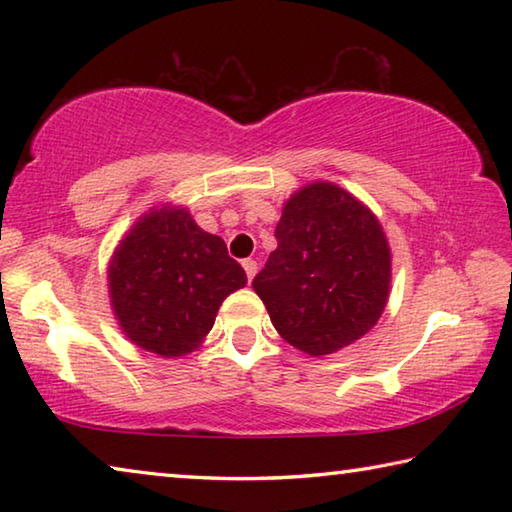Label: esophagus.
Segmentation results:
<instances>
[{
	"instance_id": "esophagus-1",
	"label": "esophagus",
	"mask_w": 512,
	"mask_h": 512,
	"mask_svg": "<svg viewBox=\"0 0 512 512\" xmlns=\"http://www.w3.org/2000/svg\"><path fill=\"white\" fill-rule=\"evenodd\" d=\"M244 271L248 275V280H253L255 273H257V262H255V259H244Z\"/></svg>"
}]
</instances>
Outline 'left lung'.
Here are the masks:
<instances>
[{
	"mask_svg": "<svg viewBox=\"0 0 512 512\" xmlns=\"http://www.w3.org/2000/svg\"><path fill=\"white\" fill-rule=\"evenodd\" d=\"M253 289L280 336L320 357L361 339L391 287V248L366 205L332 183L300 189L275 228Z\"/></svg>",
	"mask_w": 512,
	"mask_h": 512,
	"instance_id": "8db88e82",
	"label": "left lung"
}]
</instances>
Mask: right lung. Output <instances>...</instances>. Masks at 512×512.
I'll use <instances>...</instances> for the list:
<instances>
[{
	"label": "right lung",
	"instance_id": "1",
	"mask_svg": "<svg viewBox=\"0 0 512 512\" xmlns=\"http://www.w3.org/2000/svg\"><path fill=\"white\" fill-rule=\"evenodd\" d=\"M108 282L128 339L160 357H183L210 332L221 302L246 287V271L187 210L162 207L121 241Z\"/></svg>",
	"mask_w": 512,
	"mask_h": 512
}]
</instances>
